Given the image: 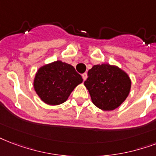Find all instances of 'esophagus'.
<instances>
[{"mask_svg": "<svg viewBox=\"0 0 156 156\" xmlns=\"http://www.w3.org/2000/svg\"><path fill=\"white\" fill-rule=\"evenodd\" d=\"M82 77H83V80L85 81L87 79V73H83V74H82Z\"/></svg>", "mask_w": 156, "mask_h": 156, "instance_id": "1", "label": "esophagus"}]
</instances>
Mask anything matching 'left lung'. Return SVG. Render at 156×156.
<instances>
[{"mask_svg": "<svg viewBox=\"0 0 156 156\" xmlns=\"http://www.w3.org/2000/svg\"><path fill=\"white\" fill-rule=\"evenodd\" d=\"M87 76L84 85L92 103L101 110H115L128 97L130 78L117 66L109 64L94 65L88 70Z\"/></svg>", "mask_w": 156, "mask_h": 156, "instance_id": "left-lung-1", "label": "left lung"}]
</instances>
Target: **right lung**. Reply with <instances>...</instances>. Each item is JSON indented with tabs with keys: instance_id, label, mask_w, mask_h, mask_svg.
Here are the masks:
<instances>
[{
	"instance_id": "1",
	"label": "right lung",
	"mask_w": 156,
	"mask_h": 156,
	"mask_svg": "<svg viewBox=\"0 0 156 156\" xmlns=\"http://www.w3.org/2000/svg\"><path fill=\"white\" fill-rule=\"evenodd\" d=\"M82 83V76L73 66L57 60L37 70L33 87L42 101L57 105L66 101L73 89Z\"/></svg>"
}]
</instances>
